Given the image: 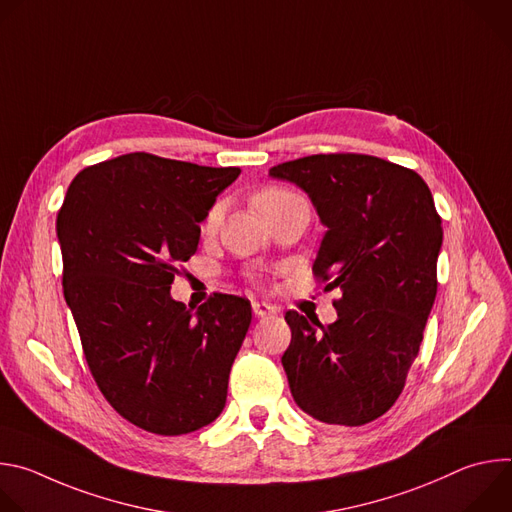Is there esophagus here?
Instances as JSON below:
<instances>
[{
	"label": "esophagus",
	"mask_w": 512,
	"mask_h": 512,
	"mask_svg": "<svg viewBox=\"0 0 512 512\" xmlns=\"http://www.w3.org/2000/svg\"><path fill=\"white\" fill-rule=\"evenodd\" d=\"M253 314L257 318H267V316H273L275 314V308L265 304V302H253Z\"/></svg>",
	"instance_id": "34e87169"
}]
</instances>
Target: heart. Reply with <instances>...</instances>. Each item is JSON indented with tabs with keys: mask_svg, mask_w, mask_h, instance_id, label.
I'll return each mask as SVG.
<instances>
[{
	"mask_svg": "<svg viewBox=\"0 0 512 512\" xmlns=\"http://www.w3.org/2000/svg\"><path fill=\"white\" fill-rule=\"evenodd\" d=\"M291 196H296V194L285 190V188H267V190H263L261 194H257L255 204H257V208H259V212H261V210H265V208H269V206H275V204H279V202H283V200H287V198H291ZM223 212H225V204H223V202L212 204V206L208 208L206 216H204L202 229H204V231H214L218 225H221Z\"/></svg>",
	"mask_w": 512,
	"mask_h": 512,
	"instance_id": "1",
	"label": "heart"
}]
</instances>
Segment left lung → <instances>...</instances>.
I'll list each match as a JSON object with an SVG mask.
<instances>
[{
	"label": "left lung",
	"mask_w": 512,
	"mask_h": 512,
	"mask_svg": "<svg viewBox=\"0 0 512 512\" xmlns=\"http://www.w3.org/2000/svg\"><path fill=\"white\" fill-rule=\"evenodd\" d=\"M300 186L326 229L314 275L338 287L336 322L285 314L294 401L330 425H364L399 399L437 294L444 229L423 178L364 154H318L269 170Z\"/></svg>",
	"instance_id": "1"
}]
</instances>
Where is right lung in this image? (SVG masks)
I'll return each mask as SVG.
<instances>
[{"label": "right lung", "instance_id": "1", "mask_svg": "<svg viewBox=\"0 0 512 512\" xmlns=\"http://www.w3.org/2000/svg\"><path fill=\"white\" fill-rule=\"evenodd\" d=\"M239 174L127 154L79 172L58 210L64 300L91 375L145 431L190 433L225 409L251 304L214 294L192 312L170 287L198 249L208 208Z\"/></svg>", "mask_w": 512, "mask_h": 512}]
</instances>
